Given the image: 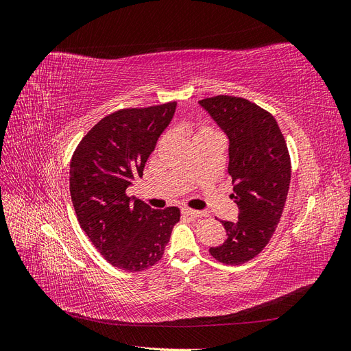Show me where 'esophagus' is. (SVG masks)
I'll use <instances>...</instances> for the list:
<instances>
[{
  "label": "esophagus",
  "mask_w": 351,
  "mask_h": 351,
  "mask_svg": "<svg viewBox=\"0 0 351 351\" xmlns=\"http://www.w3.org/2000/svg\"><path fill=\"white\" fill-rule=\"evenodd\" d=\"M182 214H183L184 217H189V218H199V217H204V212L195 210V209H189V208H183V209H182Z\"/></svg>",
  "instance_id": "1"
}]
</instances>
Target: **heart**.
Masks as SVG:
<instances>
[{
    "mask_svg": "<svg viewBox=\"0 0 351 351\" xmlns=\"http://www.w3.org/2000/svg\"><path fill=\"white\" fill-rule=\"evenodd\" d=\"M202 132H205V130H202ZM202 132H199V133H202ZM199 133H197V134H199Z\"/></svg>",
    "mask_w": 351,
    "mask_h": 351,
    "instance_id": "heart-1",
    "label": "heart"
}]
</instances>
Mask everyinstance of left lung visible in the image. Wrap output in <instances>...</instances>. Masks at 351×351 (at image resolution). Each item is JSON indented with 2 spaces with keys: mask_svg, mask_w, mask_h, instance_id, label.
<instances>
[{
  "mask_svg": "<svg viewBox=\"0 0 351 351\" xmlns=\"http://www.w3.org/2000/svg\"><path fill=\"white\" fill-rule=\"evenodd\" d=\"M199 105L228 137L231 199L239 208L236 222L222 221L227 240L209 253L240 265L259 254L277 228L291 178L289 149L277 121L256 104L218 95Z\"/></svg>",
  "mask_w": 351,
  "mask_h": 351,
  "instance_id": "obj_1",
  "label": "left lung"
}]
</instances>
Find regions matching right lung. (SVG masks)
<instances>
[{
	"label": "right lung",
	"instance_id": "obj_1",
	"mask_svg": "<svg viewBox=\"0 0 351 351\" xmlns=\"http://www.w3.org/2000/svg\"><path fill=\"white\" fill-rule=\"evenodd\" d=\"M177 102L115 111L83 137L70 162V196L82 230L112 267L143 271L162 258L180 221L176 206L152 209L125 195L142 177Z\"/></svg>",
	"mask_w": 351,
	"mask_h": 351
}]
</instances>
